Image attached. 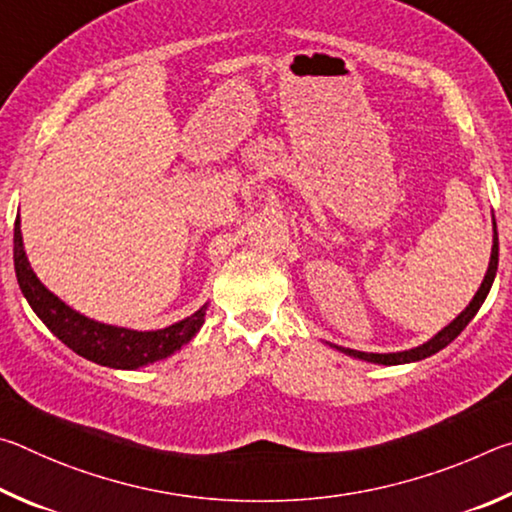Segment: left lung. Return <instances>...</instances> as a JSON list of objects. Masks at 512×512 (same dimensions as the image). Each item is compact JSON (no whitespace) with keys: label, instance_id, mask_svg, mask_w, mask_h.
<instances>
[{"label":"left lung","instance_id":"obj_1","mask_svg":"<svg viewBox=\"0 0 512 512\" xmlns=\"http://www.w3.org/2000/svg\"><path fill=\"white\" fill-rule=\"evenodd\" d=\"M497 266H499V235H497V223L492 219V250H490V264H488V271L483 275V282L479 291L474 293V298L470 300V305H467L461 314H458L452 323L447 327L440 329L438 334H433L427 343L418 345V348H411V350H402V352H361V350H352V348H341V345H334V343H327L329 348L339 350L343 354H348L352 359H361V361H368V363H379V366H402V363H413V361H422L431 357V354L440 352L443 348H447L449 343H452L458 334L463 332L467 327V323L476 316V311L481 309V305L488 298L492 282H495V275H497Z\"/></svg>","mask_w":512,"mask_h":512}]
</instances>
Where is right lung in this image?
<instances>
[{"label": "right lung", "instance_id": "add662e5", "mask_svg": "<svg viewBox=\"0 0 512 512\" xmlns=\"http://www.w3.org/2000/svg\"><path fill=\"white\" fill-rule=\"evenodd\" d=\"M20 225V212H17L13 230V262L17 284H20L24 298H27L31 309L36 311V316L47 325L49 332L58 341H63L69 350L81 354L83 359L117 370H137L149 366V363L171 357L173 352H178L185 343L192 341L198 329L203 327L207 302L201 309L194 311L192 316L178 320V323L169 327L149 329V332L101 323V320H94L72 309L56 293H51L40 282V277L33 273L27 250H24Z\"/></svg>", "mask_w": 512, "mask_h": 512}]
</instances>
